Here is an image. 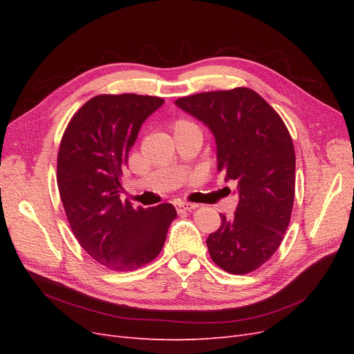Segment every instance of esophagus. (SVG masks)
Here are the masks:
<instances>
[{
    "label": "esophagus",
    "mask_w": 354,
    "mask_h": 354,
    "mask_svg": "<svg viewBox=\"0 0 354 354\" xmlns=\"http://www.w3.org/2000/svg\"><path fill=\"white\" fill-rule=\"evenodd\" d=\"M196 208V203H189V202H178L176 203V209L177 212H186V211H192Z\"/></svg>",
    "instance_id": "esophagus-1"
}]
</instances>
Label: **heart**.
I'll list each match as a JSON object with an SVG mask.
<instances>
[{"label": "heart", "instance_id": "obj_1", "mask_svg": "<svg viewBox=\"0 0 354 354\" xmlns=\"http://www.w3.org/2000/svg\"><path fill=\"white\" fill-rule=\"evenodd\" d=\"M173 128H174V134L176 133H181V131H199L198 127L195 124H192L189 121H183V120L177 121Z\"/></svg>", "mask_w": 354, "mask_h": 354}]
</instances>
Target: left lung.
I'll use <instances>...</instances> for the list:
<instances>
[{
	"mask_svg": "<svg viewBox=\"0 0 354 354\" xmlns=\"http://www.w3.org/2000/svg\"><path fill=\"white\" fill-rule=\"evenodd\" d=\"M216 138L217 168L236 181L239 198L232 218L207 246L212 261L232 274L259 269L279 248L291 218L295 152L282 118L250 88L209 91L176 100Z\"/></svg>",
	"mask_w": 354,
	"mask_h": 354,
	"instance_id": "1",
	"label": "left lung"
}]
</instances>
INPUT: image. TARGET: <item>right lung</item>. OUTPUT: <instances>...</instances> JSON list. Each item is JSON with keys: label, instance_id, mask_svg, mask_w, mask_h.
Returning a JSON list of instances; mask_svg holds the SVG:
<instances>
[{"label": "right lung", "instance_id": "right-lung-1", "mask_svg": "<svg viewBox=\"0 0 354 354\" xmlns=\"http://www.w3.org/2000/svg\"><path fill=\"white\" fill-rule=\"evenodd\" d=\"M164 104L152 95H95L73 115L57 156V186L75 238L95 261L130 272L162 250L177 217L171 203L134 209L120 177L143 122Z\"/></svg>", "mask_w": 354, "mask_h": 354}]
</instances>
